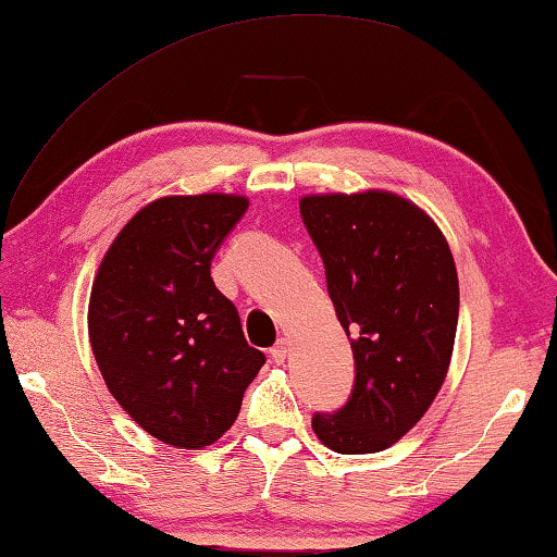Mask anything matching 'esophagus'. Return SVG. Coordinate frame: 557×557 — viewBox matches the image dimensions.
Instances as JSON below:
<instances>
[{"instance_id": "1", "label": "esophagus", "mask_w": 557, "mask_h": 557, "mask_svg": "<svg viewBox=\"0 0 557 557\" xmlns=\"http://www.w3.org/2000/svg\"><path fill=\"white\" fill-rule=\"evenodd\" d=\"M287 351H289V347H287V339H280L275 347L270 349V357H272V361H275V364H282V361L287 359Z\"/></svg>"}]
</instances>
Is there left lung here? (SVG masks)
<instances>
[{
  "label": "left lung",
  "instance_id": "obj_1",
  "mask_svg": "<svg viewBox=\"0 0 557 557\" xmlns=\"http://www.w3.org/2000/svg\"><path fill=\"white\" fill-rule=\"evenodd\" d=\"M299 215L355 355L347 404L317 411L312 429L337 454L384 451L426 413L448 372L454 255L434 220L394 193L307 196Z\"/></svg>",
  "mask_w": 557,
  "mask_h": 557
}]
</instances>
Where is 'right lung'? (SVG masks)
I'll list each match as a JSON object with an SVG mask.
<instances>
[{"mask_svg":"<svg viewBox=\"0 0 557 557\" xmlns=\"http://www.w3.org/2000/svg\"><path fill=\"white\" fill-rule=\"evenodd\" d=\"M245 210V198L223 193L156 200L128 220L94 280L88 337L103 382L163 444L218 441L264 364L210 277Z\"/></svg>","mask_w":557,"mask_h":557,"instance_id":"right-lung-1","label":"right lung"}]
</instances>
